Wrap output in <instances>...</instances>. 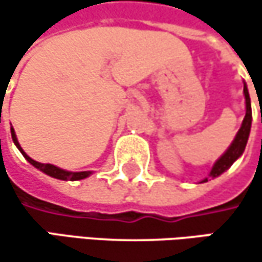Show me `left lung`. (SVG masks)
Here are the masks:
<instances>
[{"label": "left lung", "instance_id": "8db88e82", "mask_svg": "<svg viewBox=\"0 0 262 262\" xmlns=\"http://www.w3.org/2000/svg\"><path fill=\"white\" fill-rule=\"evenodd\" d=\"M243 91H244V97H246V117L243 120L241 129L238 130L234 142L226 150V153L214 164V167H212V170L209 173V178H217L222 173H225L235 162L236 159L243 155V151L246 148V144H247V139H249V133H250V124H252V107H250V97H249V91H247L246 84H244ZM202 182H208V178L203 179Z\"/></svg>", "mask_w": 262, "mask_h": 262}]
</instances>
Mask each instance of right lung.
<instances>
[{
	"instance_id": "right-lung-1",
	"label": "right lung",
	"mask_w": 262,
	"mask_h": 262,
	"mask_svg": "<svg viewBox=\"0 0 262 262\" xmlns=\"http://www.w3.org/2000/svg\"><path fill=\"white\" fill-rule=\"evenodd\" d=\"M12 139H13L15 145L19 148V151L24 155V158H26L27 161H28L33 167L39 168L40 171H43L45 174H48V176H51V178H56V179H60V181H80V179H84V178H88V176L91 174V171H79V173L65 171V170H62V168H59V167H56V165H51V164H40V162H36V161L31 159L30 156H27L26 151L21 148V145H19V142H18V139H16V135H15L13 127H12Z\"/></svg>"
}]
</instances>
